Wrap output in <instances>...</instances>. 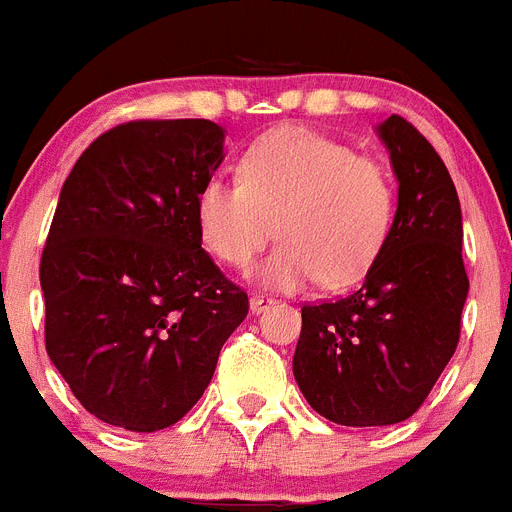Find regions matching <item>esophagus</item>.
Segmentation results:
<instances>
[{"label":"esophagus","mask_w":512,"mask_h":512,"mask_svg":"<svg viewBox=\"0 0 512 512\" xmlns=\"http://www.w3.org/2000/svg\"><path fill=\"white\" fill-rule=\"evenodd\" d=\"M271 305H274V297L264 295V292H253V295H251V312H253V315H261V312L269 310Z\"/></svg>","instance_id":"obj_1"}]
</instances>
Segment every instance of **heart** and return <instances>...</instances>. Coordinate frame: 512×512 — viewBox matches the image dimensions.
Returning a JSON list of instances; mask_svg holds the SVG:
<instances>
[{"label":"heart","instance_id":"obj_1","mask_svg":"<svg viewBox=\"0 0 512 512\" xmlns=\"http://www.w3.org/2000/svg\"><path fill=\"white\" fill-rule=\"evenodd\" d=\"M194 212L205 246L233 269H251L277 225L282 246L264 266L271 287H346L390 235L395 179L377 156L289 125L253 140L238 182L202 184Z\"/></svg>","mask_w":512,"mask_h":512}]
</instances>
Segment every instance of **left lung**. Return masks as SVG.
<instances>
[{"label":"left lung","instance_id":"8db88e82","mask_svg":"<svg viewBox=\"0 0 512 512\" xmlns=\"http://www.w3.org/2000/svg\"><path fill=\"white\" fill-rule=\"evenodd\" d=\"M397 176L390 235L351 295L302 307L292 372L338 425H392L423 405L454 356L469 279L461 207L436 148L405 117L379 125Z\"/></svg>","mask_w":512,"mask_h":512}]
</instances>
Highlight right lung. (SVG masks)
Instances as JSON below:
<instances>
[{
	"instance_id": "add662e5",
	"label": "right lung",
	"mask_w": 512,
	"mask_h": 512,
	"mask_svg": "<svg viewBox=\"0 0 512 512\" xmlns=\"http://www.w3.org/2000/svg\"><path fill=\"white\" fill-rule=\"evenodd\" d=\"M223 140L210 120L122 122L63 182L40 259L45 351L76 400L125 431L182 420L248 315L194 212Z\"/></svg>"
}]
</instances>
